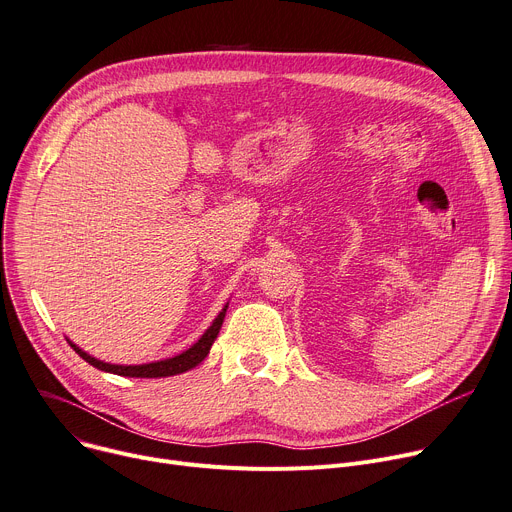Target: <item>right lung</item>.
Here are the masks:
<instances>
[{
    "instance_id": "1",
    "label": "right lung",
    "mask_w": 512,
    "mask_h": 512,
    "mask_svg": "<svg viewBox=\"0 0 512 512\" xmlns=\"http://www.w3.org/2000/svg\"><path fill=\"white\" fill-rule=\"evenodd\" d=\"M228 304L220 311V315L214 319V323L206 329L197 342L185 350L183 354L175 356V358H166V360H158V362H150V364H138V366H123V364H109V362H102L92 358L90 354H86L84 350H80L76 344H72L70 339H67V344H70L76 354H80V358H84L88 364H92L98 370H105V372H113L119 374V377H135V379H158V377H175V374L187 372L191 368H195L199 362L206 360V356L210 354L212 344L216 342V337L220 333V327L224 323V315H226Z\"/></svg>"
}]
</instances>
